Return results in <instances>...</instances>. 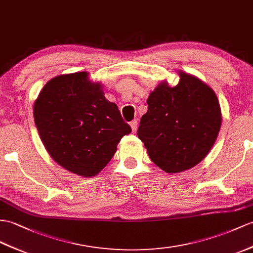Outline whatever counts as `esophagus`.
<instances>
[{"instance_id": "obj_1", "label": "esophagus", "mask_w": 253, "mask_h": 253, "mask_svg": "<svg viewBox=\"0 0 253 253\" xmlns=\"http://www.w3.org/2000/svg\"><path fill=\"white\" fill-rule=\"evenodd\" d=\"M130 126H131V127H132V131H133V132H136V130H137V120H133V121L130 123Z\"/></svg>"}]
</instances>
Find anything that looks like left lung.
<instances>
[{
	"label": "left lung",
	"instance_id": "8db88e82",
	"mask_svg": "<svg viewBox=\"0 0 253 253\" xmlns=\"http://www.w3.org/2000/svg\"><path fill=\"white\" fill-rule=\"evenodd\" d=\"M175 87L161 83L147 100L137 130L151 161L166 173L192 169L208 155L220 131V104L201 79L179 72Z\"/></svg>",
	"mask_w": 253,
	"mask_h": 253
}]
</instances>
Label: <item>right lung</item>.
I'll use <instances>...</instances> for the list:
<instances>
[{"label":"right lung","mask_w":253,"mask_h":253,"mask_svg":"<svg viewBox=\"0 0 253 253\" xmlns=\"http://www.w3.org/2000/svg\"><path fill=\"white\" fill-rule=\"evenodd\" d=\"M40 137L59 165L83 177L97 175L112 160L121 138L131 133L118 106L104 96L87 72L49 80L33 107Z\"/></svg>","instance_id":"right-lung-1"}]
</instances>
